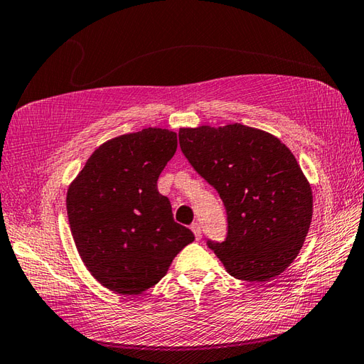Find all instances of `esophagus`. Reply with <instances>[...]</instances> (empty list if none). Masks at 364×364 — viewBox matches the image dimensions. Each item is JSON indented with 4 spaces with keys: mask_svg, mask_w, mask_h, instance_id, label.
Instances as JSON below:
<instances>
[{
    "mask_svg": "<svg viewBox=\"0 0 364 364\" xmlns=\"http://www.w3.org/2000/svg\"><path fill=\"white\" fill-rule=\"evenodd\" d=\"M191 230H192L193 235H196V239L200 240L201 239V226H200V223H192Z\"/></svg>",
    "mask_w": 364,
    "mask_h": 364,
    "instance_id": "34e87169",
    "label": "esophagus"
}]
</instances>
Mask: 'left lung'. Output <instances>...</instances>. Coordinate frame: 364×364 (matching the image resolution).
<instances>
[{
	"instance_id": "obj_1",
	"label": "left lung",
	"mask_w": 364,
	"mask_h": 364,
	"mask_svg": "<svg viewBox=\"0 0 364 364\" xmlns=\"http://www.w3.org/2000/svg\"><path fill=\"white\" fill-rule=\"evenodd\" d=\"M178 138L184 156L226 208V240H208L226 272L248 282L284 273L314 214L310 183L290 149L242 124L180 129Z\"/></svg>"
}]
</instances>
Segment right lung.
I'll list each match as a JSON object with an SVG mask.
<instances>
[{"label":"right lung","mask_w":364,"mask_h":364,"mask_svg":"<svg viewBox=\"0 0 364 364\" xmlns=\"http://www.w3.org/2000/svg\"><path fill=\"white\" fill-rule=\"evenodd\" d=\"M176 133L149 127L99 146L66 193L79 256L91 276L114 293L141 294L166 276L193 242L173 220L158 176L176 151Z\"/></svg>","instance_id":"obj_1"}]
</instances>
